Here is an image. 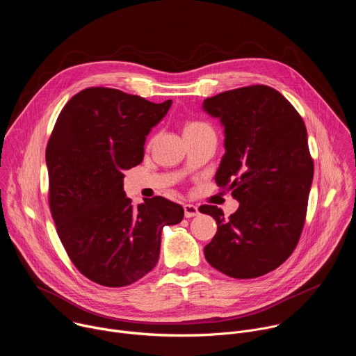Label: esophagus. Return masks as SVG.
<instances>
[{"label": "esophagus", "mask_w": 356, "mask_h": 356, "mask_svg": "<svg viewBox=\"0 0 356 356\" xmlns=\"http://www.w3.org/2000/svg\"><path fill=\"white\" fill-rule=\"evenodd\" d=\"M183 209H184V217L186 218H191V217L198 216V209L194 204H184Z\"/></svg>", "instance_id": "esophagus-1"}]
</instances>
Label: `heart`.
I'll return each mask as SVG.
<instances>
[{"label":"heart","instance_id":"1","mask_svg":"<svg viewBox=\"0 0 356 356\" xmlns=\"http://www.w3.org/2000/svg\"><path fill=\"white\" fill-rule=\"evenodd\" d=\"M202 128H210L207 124L204 122H198V121H191V122H187L186 127H184V132L186 131H197V129H202Z\"/></svg>","mask_w":356,"mask_h":356}]
</instances>
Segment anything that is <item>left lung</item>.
Here are the masks:
<instances>
[{
	"label": "left lung",
	"instance_id": "left-lung-1",
	"mask_svg": "<svg viewBox=\"0 0 356 356\" xmlns=\"http://www.w3.org/2000/svg\"><path fill=\"white\" fill-rule=\"evenodd\" d=\"M202 110L224 127L216 181L239 201L229 218L216 206L198 209L217 222L206 259L227 276L259 277L291 255L306 220L314 175L306 125L279 91L261 84L206 98Z\"/></svg>",
	"mask_w": 356,
	"mask_h": 356
}]
</instances>
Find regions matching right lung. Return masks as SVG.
Segmentation results:
<instances>
[{
    "label": "right lung",
    "instance_id": "add662e5",
    "mask_svg": "<svg viewBox=\"0 0 356 356\" xmlns=\"http://www.w3.org/2000/svg\"><path fill=\"white\" fill-rule=\"evenodd\" d=\"M172 99L155 104L121 90L91 87L63 107L46 147L49 206L74 266L90 280L124 287L158 264L165 225L183 220L180 204L154 197L134 207L124 170L143 161L147 134Z\"/></svg>",
    "mask_w": 356,
    "mask_h": 356
}]
</instances>
